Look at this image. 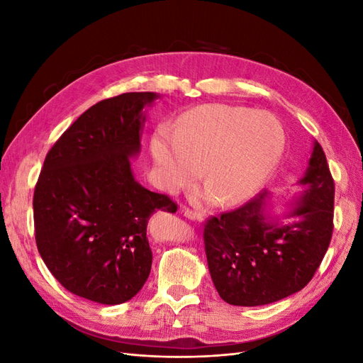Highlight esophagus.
Returning a JSON list of instances; mask_svg holds the SVG:
<instances>
[{"mask_svg": "<svg viewBox=\"0 0 363 363\" xmlns=\"http://www.w3.org/2000/svg\"><path fill=\"white\" fill-rule=\"evenodd\" d=\"M183 215L188 219H191V221H203V215L191 211V208H183Z\"/></svg>", "mask_w": 363, "mask_h": 363, "instance_id": "esophagus-1", "label": "esophagus"}]
</instances>
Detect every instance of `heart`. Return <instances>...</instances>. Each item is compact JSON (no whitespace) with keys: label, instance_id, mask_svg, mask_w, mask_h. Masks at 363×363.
Listing matches in <instances>:
<instances>
[{"label":"heart","instance_id":"heart-1","mask_svg":"<svg viewBox=\"0 0 363 363\" xmlns=\"http://www.w3.org/2000/svg\"><path fill=\"white\" fill-rule=\"evenodd\" d=\"M284 150L281 124L267 112L228 104H206L186 113L174 130L160 125L151 156L162 188L177 192L199 177L207 189L196 203L223 206L248 200L268 180Z\"/></svg>","mask_w":363,"mask_h":363}]
</instances>
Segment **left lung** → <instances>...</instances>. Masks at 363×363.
I'll list each match as a JSON object with an SVG mask.
<instances>
[{
	"mask_svg": "<svg viewBox=\"0 0 363 363\" xmlns=\"http://www.w3.org/2000/svg\"><path fill=\"white\" fill-rule=\"evenodd\" d=\"M303 191L277 213L268 194L204 227L207 267L221 298L233 306H263L301 291L313 277L333 232L335 183L321 145L298 180ZM284 217L294 219L283 223Z\"/></svg>",
	"mask_w": 363,
	"mask_h": 363,
	"instance_id": "left-lung-1",
	"label": "left lung"
}]
</instances>
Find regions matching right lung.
<instances>
[{
	"instance_id": "obj_1",
	"label": "right lung",
	"mask_w": 363,
	"mask_h": 363,
	"mask_svg": "<svg viewBox=\"0 0 363 363\" xmlns=\"http://www.w3.org/2000/svg\"><path fill=\"white\" fill-rule=\"evenodd\" d=\"M156 92H128L77 118L43 162L33 196L36 244L65 289L100 304L133 298L147 281L152 213L177 211L133 175L145 108Z\"/></svg>"
}]
</instances>
